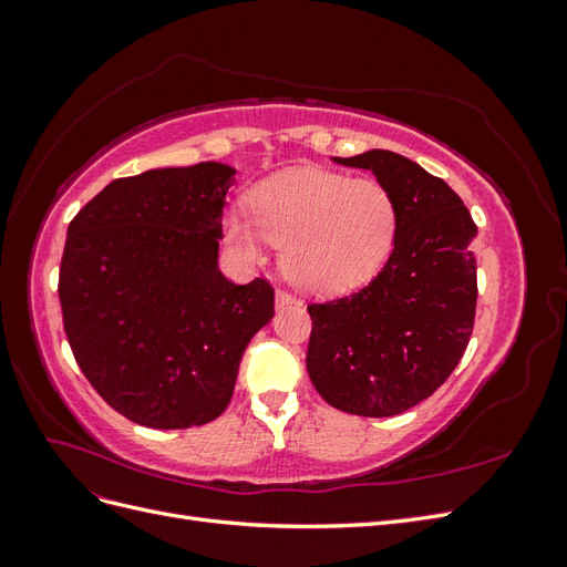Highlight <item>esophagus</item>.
I'll use <instances>...</instances> for the list:
<instances>
[{
	"instance_id": "1",
	"label": "esophagus",
	"mask_w": 567,
	"mask_h": 567,
	"mask_svg": "<svg viewBox=\"0 0 567 567\" xmlns=\"http://www.w3.org/2000/svg\"><path fill=\"white\" fill-rule=\"evenodd\" d=\"M288 305H298V300L290 293H286V290H277V310H284Z\"/></svg>"
}]
</instances>
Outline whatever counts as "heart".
Instances as JSON below:
<instances>
[{"mask_svg":"<svg viewBox=\"0 0 567 567\" xmlns=\"http://www.w3.org/2000/svg\"><path fill=\"white\" fill-rule=\"evenodd\" d=\"M252 215L227 210L221 231L244 262L267 246L284 248L286 277L310 293H340L383 267L398 231V205L371 177L350 179L321 167H293L257 184Z\"/></svg>","mask_w":567,"mask_h":567,"instance_id":"1","label":"heart"}]
</instances>
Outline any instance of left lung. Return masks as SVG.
<instances>
[{"instance_id":"left-lung-1","label":"left lung","mask_w":567,"mask_h":567,"mask_svg":"<svg viewBox=\"0 0 567 567\" xmlns=\"http://www.w3.org/2000/svg\"><path fill=\"white\" fill-rule=\"evenodd\" d=\"M333 161L371 169L398 205V231L369 286L307 307V373L340 411L394 416L431 398L468 346L477 227L447 182L400 153L371 148Z\"/></svg>"}]
</instances>
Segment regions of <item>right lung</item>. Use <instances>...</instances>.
Returning a JSON list of instances; mask_svg holds the SVG:
<instances>
[{
    "mask_svg": "<svg viewBox=\"0 0 567 567\" xmlns=\"http://www.w3.org/2000/svg\"><path fill=\"white\" fill-rule=\"evenodd\" d=\"M236 167H156L111 182L68 227L59 298L68 342L125 419L177 431L227 409L274 290L219 271Z\"/></svg>",
    "mask_w": 567,
    "mask_h": 567,
    "instance_id": "add662e5",
    "label": "right lung"
}]
</instances>
